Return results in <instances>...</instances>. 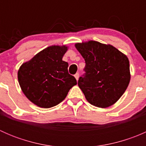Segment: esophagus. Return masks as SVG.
Returning a JSON list of instances; mask_svg holds the SVG:
<instances>
[{"mask_svg": "<svg viewBox=\"0 0 146 146\" xmlns=\"http://www.w3.org/2000/svg\"><path fill=\"white\" fill-rule=\"evenodd\" d=\"M74 77L76 78V80H78V78H79V73H76V74L74 75Z\"/></svg>", "mask_w": 146, "mask_h": 146, "instance_id": "esophagus-1", "label": "esophagus"}]
</instances>
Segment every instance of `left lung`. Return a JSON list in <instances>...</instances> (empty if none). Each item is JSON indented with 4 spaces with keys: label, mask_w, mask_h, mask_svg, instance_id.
<instances>
[{
    "label": "left lung",
    "mask_w": 146,
    "mask_h": 146,
    "mask_svg": "<svg viewBox=\"0 0 146 146\" xmlns=\"http://www.w3.org/2000/svg\"><path fill=\"white\" fill-rule=\"evenodd\" d=\"M75 46L85 61V73L78 85L88 102L101 108L117 102L130 82L127 56L113 46L96 41Z\"/></svg>",
    "instance_id": "1"
}]
</instances>
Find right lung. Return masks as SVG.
Instances as JSON below:
<instances>
[{"instance_id":"obj_1","label":"right lung","mask_w":146,"mask_h":146,"mask_svg":"<svg viewBox=\"0 0 146 146\" xmlns=\"http://www.w3.org/2000/svg\"><path fill=\"white\" fill-rule=\"evenodd\" d=\"M66 46H51L23 64L17 78L23 93L32 103L50 108L61 102L70 88L77 84L68 71V64L62 60Z\"/></svg>"}]
</instances>
